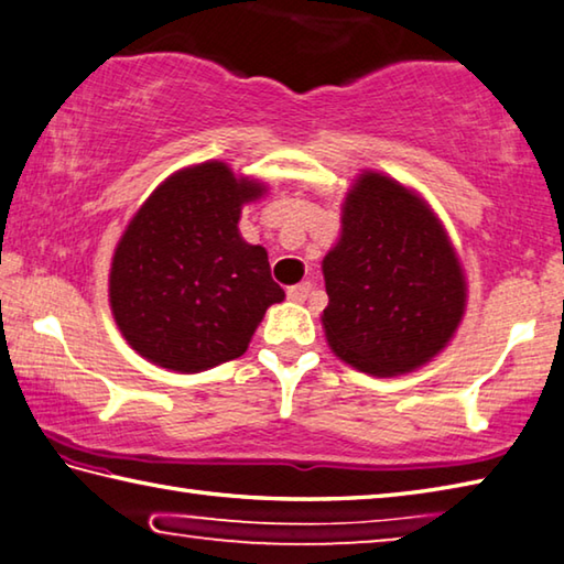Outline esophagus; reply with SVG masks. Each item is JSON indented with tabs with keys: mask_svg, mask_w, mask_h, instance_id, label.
Listing matches in <instances>:
<instances>
[{
	"mask_svg": "<svg viewBox=\"0 0 564 564\" xmlns=\"http://www.w3.org/2000/svg\"><path fill=\"white\" fill-rule=\"evenodd\" d=\"M308 293H311V283L303 281V283L291 285V289H289V299L296 301V303H303V301L308 299Z\"/></svg>",
	"mask_w": 564,
	"mask_h": 564,
	"instance_id": "1",
	"label": "esophagus"
}]
</instances>
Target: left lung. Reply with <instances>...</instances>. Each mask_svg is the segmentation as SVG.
<instances>
[{
	"mask_svg": "<svg viewBox=\"0 0 564 564\" xmlns=\"http://www.w3.org/2000/svg\"><path fill=\"white\" fill-rule=\"evenodd\" d=\"M324 258L328 346L356 369L394 377L426 364L457 330L464 275L442 223L404 185L364 173Z\"/></svg>",
	"mask_w": 564,
	"mask_h": 564,
	"instance_id": "obj_1",
	"label": "left lung"
}]
</instances>
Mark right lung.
<instances>
[{"instance_id":"obj_1","label":"right lung","mask_w":564,"mask_h":564,"mask_svg":"<svg viewBox=\"0 0 564 564\" xmlns=\"http://www.w3.org/2000/svg\"><path fill=\"white\" fill-rule=\"evenodd\" d=\"M261 193L228 165L203 163L167 177L130 220L110 306L140 356L195 373L246 354L265 308L285 296L265 248L238 234L240 205Z\"/></svg>"}]
</instances>
